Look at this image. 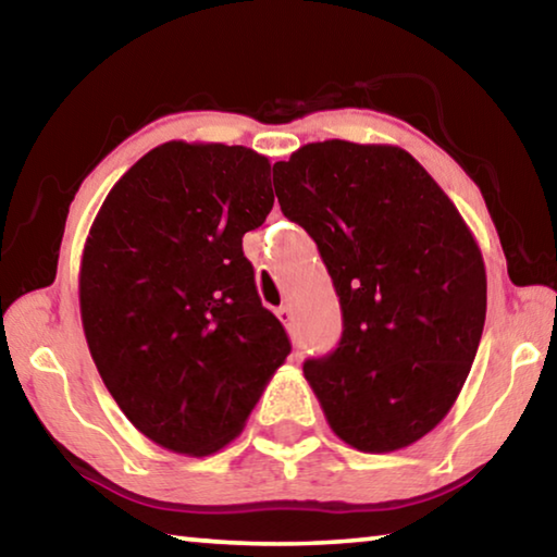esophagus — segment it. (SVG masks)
I'll return each mask as SVG.
<instances>
[{"label": "esophagus", "instance_id": "1", "mask_svg": "<svg viewBox=\"0 0 557 557\" xmlns=\"http://www.w3.org/2000/svg\"><path fill=\"white\" fill-rule=\"evenodd\" d=\"M277 319L282 324H285L287 329H292V324H295V314H292L289 307H280L277 309Z\"/></svg>", "mask_w": 557, "mask_h": 557}]
</instances>
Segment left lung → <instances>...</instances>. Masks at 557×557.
<instances>
[{"label": "left lung", "mask_w": 557, "mask_h": 557, "mask_svg": "<svg viewBox=\"0 0 557 557\" xmlns=\"http://www.w3.org/2000/svg\"><path fill=\"white\" fill-rule=\"evenodd\" d=\"M282 213L312 235L344 317L305 375L329 425L371 455L412 445L465 385L486 319L482 250L400 147L326 139L277 162Z\"/></svg>", "instance_id": "8db88e82"}]
</instances>
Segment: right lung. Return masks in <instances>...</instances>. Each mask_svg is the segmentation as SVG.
Segmentation results:
<instances>
[{"label":"right lung","mask_w":557,"mask_h":557,"mask_svg":"<svg viewBox=\"0 0 557 557\" xmlns=\"http://www.w3.org/2000/svg\"><path fill=\"white\" fill-rule=\"evenodd\" d=\"M275 203L268 157L166 143L112 186L81 262L98 373L143 435L206 457L240 435L292 351L243 235Z\"/></svg>","instance_id":"add662e5"}]
</instances>
